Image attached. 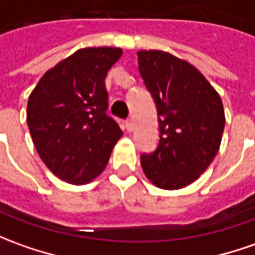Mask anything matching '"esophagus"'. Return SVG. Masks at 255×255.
Wrapping results in <instances>:
<instances>
[{"mask_svg":"<svg viewBox=\"0 0 255 255\" xmlns=\"http://www.w3.org/2000/svg\"><path fill=\"white\" fill-rule=\"evenodd\" d=\"M126 128H127V131H129V132L134 129V123H132V120H131V119L126 120Z\"/></svg>","mask_w":255,"mask_h":255,"instance_id":"esophagus-1","label":"esophagus"}]
</instances>
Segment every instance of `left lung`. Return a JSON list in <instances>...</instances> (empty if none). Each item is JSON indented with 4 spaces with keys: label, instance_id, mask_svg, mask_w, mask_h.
<instances>
[{
    "label": "left lung",
    "instance_id": "1",
    "mask_svg": "<svg viewBox=\"0 0 255 255\" xmlns=\"http://www.w3.org/2000/svg\"><path fill=\"white\" fill-rule=\"evenodd\" d=\"M136 55L159 123L156 149L142 153V169L155 186L183 188L207 170L219 150L225 128L222 100L187 61L159 50Z\"/></svg>",
    "mask_w": 255,
    "mask_h": 255
}]
</instances>
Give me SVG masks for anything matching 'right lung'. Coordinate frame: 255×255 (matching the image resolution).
Segmentation results:
<instances>
[{
	"label": "right lung",
	"instance_id": "1",
	"mask_svg": "<svg viewBox=\"0 0 255 255\" xmlns=\"http://www.w3.org/2000/svg\"><path fill=\"white\" fill-rule=\"evenodd\" d=\"M121 48L78 50L47 71L27 102V126L36 150L50 170L71 184L99 176L123 135L107 112V71Z\"/></svg>",
	"mask_w": 255,
	"mask_h": 255
}]
</instances>
